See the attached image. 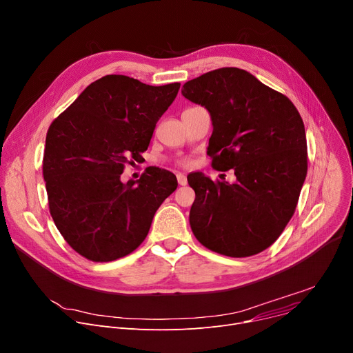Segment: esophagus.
Wrapping results in <instances>:
<instances>
[{
    "label": "esophagus",
    "instance_id": "34e87169",
    "mask_svg": "<svg viewBox=\"0 0 353 353\" xmlns=\"http://www.w3.org/2000/svg\"><path fill=\"white\" fill-rule=\"evenodd\" d=\"M176 179H178V183L181 185V186H185L186 183H188V181H186V176L183 175V174H176Z\"/></svg>",
    "mask_w": 353,
    "mask_h": 353
}]
</instances>
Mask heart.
<instances>
[{"instance_id":"heart-1","label":"heart","mask_w":353,"mask_h":353,"mask_svg":"<svg viewBox=\"0 0 353 353\" xmlns=\"http://www.w3.org/2000/svg\"><path fill=\"white\" fill-rule=\"evenodd\" d=\"M179 165H182V167H186V165H188V161H181V162H179Z\"/></svg>"}]
</instances>
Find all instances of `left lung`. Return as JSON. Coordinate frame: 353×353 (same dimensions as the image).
Masks as SVG:
<instances>
[{
    "label": "left lung",
    "instance_id": "left-lung-1",
    "mask_svg": "<svg viewBox=\"0 0 353 353\" xmlns=\"http://www.w3.org/2000/svg\"><path fill=\"white\" fill-rule=\"evenodd\" d=\"M182 94L210 113L212 168L236 175L234 183L188 175L195 191L191 229L212 252L254 256L273 245L295 212L308 170L303 119L287 96L239 68L203 73Z\"/></svg>",
    "mask_w": 353,
    "mask_h": 353
}]
</instances>
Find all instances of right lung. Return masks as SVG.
<instances>
[{
    "label": "right lung",
    "mask_w": 353,
    "mask_h": 353,
    "mask_svg": "<svg viewBox=\"0 0 353 353\" xmlns=\"http://www.w3.org/2000/svg\"><path fill=\"white\" fill-rule=\"evenodd\" d=\"M179 86L107 74L49 125L42 161L49 212L68 245L85 259L104 263L132 253L176 189V176L157 167L127 183L120 175L148 148Z\"/></svg>",
    "instance_id": "1"
}]
</instances>
